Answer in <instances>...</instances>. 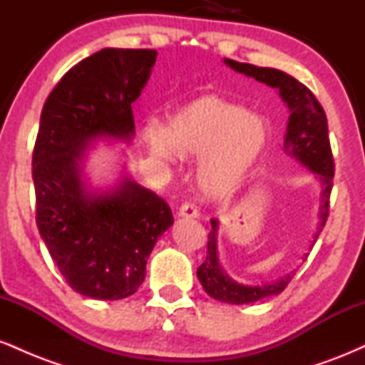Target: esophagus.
<instances>
[{
  "label": "esophagus",
  "instance_id": "esophagus-1",
  "mask_svg": "<svg viewBox=\"0 0 365 365\" xmlns=\"http://www.w3.org/2000/svg\"><path fill=\"white\" fill-rule=\"evenodd\" d=\"M178 217H183V220H195V217H199V209H197L194 204H183V206L178 209Z\"/></svg>",
  "mask_w": 365,
  "mask_h": 365
}]
</instances>
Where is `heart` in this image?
<instances>
[{
    "label": "heart",
    "instance_id": "1",
    "mask_svg": "<svg viewBox=\"0 0 365 365\" xmlns=\"http://www.w3.org/2000/svg\"><path fill=\"white\" fill-rule=\"evenodd\" d=\"M150 153L163 161L200 159L197 185L211 200L235 195L269 148V121L215 94L192 99L168 118V127L144 128Z\"/></svg>",
    "mask_w": 365,
    "mask_h": 365
}]
</instances>
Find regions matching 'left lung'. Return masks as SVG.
Wrapping results in <instances>:
<instances>
[{"label": "left lung", "mask_w": 365, "mask_h": 365, "mask_svg": "<svg viewBox=\"0 0 365 365\" xmlns=\"http://www.w3.org/2000/svg\"><path fill=\"white\" fill-rule=\"evenodd\" d=\"M225 65L230 66L233 72L245 75V77L255 78L257 82L266 83L267 87H273L278 91L279 98L287 104L290 116H288L287 132H284L283 150L287 156L299 161L300 165L311 170L316 175L317 182L321 185L319 211H317V226L314 232L309 250L316 244V238L319 237L322 226L328 220L329 209V194L333 187V154L329 148L328 137V120H326L324 110L314 94L304 83H300L292 75L276 68H266V66H254L249 63H238L225 58ZM212 230L207 237V255L206 261L197 269V278L209 297L226 304H252L266 297L278 295L284 290L295 271H288L287 274L279 276L278 279L261 284H244L226 274L220 262V252H217V233H220V220L212 217ZM309 252L302 255V261L307 259Z\"/></svg>", "instance_id": "obj_1"}]
</instances>
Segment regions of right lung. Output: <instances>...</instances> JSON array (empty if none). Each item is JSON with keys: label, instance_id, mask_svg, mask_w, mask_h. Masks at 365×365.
I'll list each match as a JSON object with an SVG mask.
<instances>
[{"label": "right lung", "instance_id": "obj_1", "mask_svg": "<svg viewBox=\"0 0 365 365\" xmlns=\"http://www.w3.org/2000/svg\"><path fill=\"white\" fill-rule=\"evenodd\" d=\"M156 58L154 49L91 54L63 75L41 113L32 156L37 228L66 283L94 300L135 293L158 238L173 225L168 204L125 165L103 185L86 170L98 142L135 137L132 104Z\"/></svg>", "mask_w": 365, "mask_h": 365}]
</instances>
